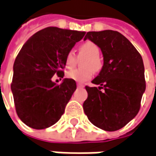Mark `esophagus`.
I'll return each mask as SVG.
<instances>
[{"instance_id":"1","label":"esophagus","mask_w":156,"mask_h":156,"mask_svg":"<svg viewBox=\"0 0 156 156\" xmlns=\"http://www.w3.org/2000/svg\"><path fill=\"white\" fill-rule=\"evenodd\" d=\"M77 87L83 88V87H84V85H83V83H77Z\"/></svg>"}]
</instances>
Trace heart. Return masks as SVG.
Returning <instances> with one entry per match:
<instances>
[{"label":"heart","instance_id":"b5f03b06","mask_svg":"<svg viewBox=\"0 0 156 156\" xmlns=\"http://www.w3.org/2000/svg\"><path fill=\"white\" fill-rule=\"evenodd\" d=\"M79 52L83 55H88L84 62V66L86 68L83 69H74L69 71L66 73V76L69 79H72L78 83H84L90 80L93 76V69L95 71L100 70L101 67V61L99 57L100 55V48L97 45H95L91 41H85L79 46ZM76 59L75 55L73 50L67 52L65 57V64L67 68H73L75 66ZM90 67H92L90 69Z\"/></svg>","mask_w":156,"mask_h":156}]
</instances>
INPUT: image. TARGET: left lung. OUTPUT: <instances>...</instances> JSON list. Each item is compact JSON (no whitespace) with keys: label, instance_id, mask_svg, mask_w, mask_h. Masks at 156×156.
<instances>
[{"label":"left lung","instance_id":"obj_1","mask_svg":"<svg viewBox=\"0 0 156 156\" xmlns=\"http://www.w3.org/2000/svg\"><path fill=\"white\" fill-rule=\"evenodd\" d=\"M97 45L103 55V66L89 87L83 110L89 120L105 131H116L139 111L146 90L142 56L122 34L114 30L90 31L84 40ZM104 90L101 91V89Z\"/></svg>","mask_w":156,"mask_h":156}]
</instances>
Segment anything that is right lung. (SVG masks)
Listing matches in <instances>:
<instances>
[{
	"mask_svg": "<svg viewBox=\"0 0 156 156\" xmlns=\"http://www.w3.org/2000/svg\"><path fill=\"white\" fill-rule=\"evenodd\" d=\"M84 35V31L48 27L34 34L20 49L10 88L17 114L27 126L48 128L64 114L76 83L65 78L57 85L52 77H64L66 55Z\"/></svg>",
	"mask_w": 156,
	"mask_h": 156,
	"instance_id": "1",
	"label": "right lung"
}]
</instances>
